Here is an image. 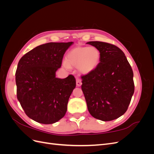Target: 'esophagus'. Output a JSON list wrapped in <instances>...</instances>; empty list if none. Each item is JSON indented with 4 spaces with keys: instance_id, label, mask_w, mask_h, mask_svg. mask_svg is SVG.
<instances>
[{
    "instance_id": "obj_1",
    "label": "esophagus",
    "mask_w": 154,
    "mask_h": 154,
    "mask_svg": "<svg viewBox=\"0 0 154 154\" xmlns=\"http://www.w3.org/2000/svg\"><path fill=\"white\" fill-rule=\"evenodd\" d=\"M82 85V80L79 78H76V85L78 87H80Z\"/></svg>"
}]
</instances>
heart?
Here are the masks:
<instances>
[{
  "instance_id": "1",
  "label": "heart",
  "mask_w": 154,
  "mask_h": 154,
  "mask_svg": "<svg viewBox=\"0 0 154 154\" xmlns=\"http://www.w3.org/2000/svg\"><path fill=\"white\" fill-rule=\"evenodd\" d=\"M100 60L101 53L96 47L78 46L67 53L63 67L66 69H69L71 67H77L79 72L88 74L97 68Z\"/></svg>"
}]
</instances>
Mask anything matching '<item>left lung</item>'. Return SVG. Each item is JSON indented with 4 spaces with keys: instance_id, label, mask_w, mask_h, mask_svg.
Listing matches in <instances>:
<instances>
[{
    "instance_id": "1",
    "label": "left lung",
    "mask_w": 154,
    "mask_h": 154,
    "mask_svg": "<svg viewBox=\"0 0 154 154\" xmlns=\"http://www.w3.org/2000/svg\"><path fill=\"white\" fill-rule=\"evenodd\" d=\"M87 44L101 53L98 66L82 76L88 110L92 117L103 122L116 119L125 113L134 94L132 67L117 46L97 41Z\"/></svg>"
}]
</instances>
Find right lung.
Returning a JSON list of instances; mask_svg holds the SVG:
<instances>
[{"instance_id":"right-lung-1","label":"right lung","mask_w":154,"mask_h":154,"mask_svg":"<svg viewBox=\"0 0 154 154\" xmlns=\"http://www.w3.org/2000/svg\"><path fill=\"white\" fill-rule=\"evenodd\" d=\"M73 44L50 42L37 46L20 58L15 74L17 95L25 113L42 124H53L66 114L76 80L56 77L63 54Z\"/></svg>"}]
</instances>
